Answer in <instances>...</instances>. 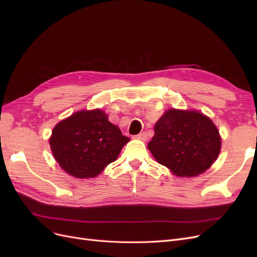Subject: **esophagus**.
<instances>
[{
	"label": "esophagus",
	"mask_w": 257,
	"mask_h": 257,
	"mask_svg": "<svg viewBox=\"0 0 257 257\" xmlns=\"http://www.w3.org/2000/svg\"><path fill=\"white\" fill-rule=\"evenodd\" d=\"M138 139H142V141H147L148 139V135H147V133L146 132H143V133H141V134H138L137 136H136Z\"/></svg>",
	"instance_id": "34e87169"
}]
</instances>
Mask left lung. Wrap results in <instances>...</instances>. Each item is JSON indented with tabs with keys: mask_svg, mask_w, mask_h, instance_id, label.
I'll return each instance as SVG.
<instances>
[{
	"mask_svg": "<svg viewBox=\"0 0 257 257\" xmlns=\"http://www.w3.org/2000/svg\"><path fill=\"white\" fill-rule=\"evenodd\" d=\"M148 148L160 164L179 177H194L212 165L221 137L208 116L193 110L170 109L154 126Z\"/></svg>",
	"mask_w": 257,
	"mask_h": 257,
	"instance_id": "8db88e82",
	"label": "left lung"
}]
</instances>
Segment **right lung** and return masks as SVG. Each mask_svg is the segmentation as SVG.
I'll use <instances>...</instances> for the list:
<instances>
[{
    "mask_svg": "<svg viewBox=\"0 0 257 257\" xmlns=\"http://www.w3.org/2000/svg\"><path fill=\"white\" fill-rule=\"evenodd\" d=\"M128 141L104 111L95 109L78 111L58 123L49 144L68 175L85 179L96 177L114 162Z\"/></svg>",
    "mask_w": 257,
    "mask_h": 257,
    "instance_id": "right-lung-1",
    "label": "right lung"
}]
</instances>
